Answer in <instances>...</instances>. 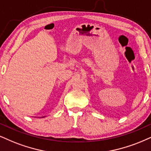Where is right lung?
Returning a JSON list of instances; mask_svg holds the SVG:
<instances>
[{
	"instance_id": "right-lung-1",
	"label": "right lung",
	"mask_w": 151,
	"mask_h": 151,
	"mask_svg": "<svg viewBox=\"0 0 151 151\" xmlns=\"http://www.w3.org/2000/svg\"><path fill=\"white\" fill-rule=\"evenodd\" d=\"M45 117V116H44ZM44 117H42V118H44Z\"/></svg>"
}]
</instances>
